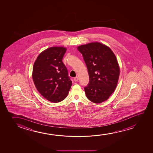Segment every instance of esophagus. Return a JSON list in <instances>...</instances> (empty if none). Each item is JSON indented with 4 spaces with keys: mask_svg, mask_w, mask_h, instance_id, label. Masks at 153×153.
Returning <instances> with one entry per match:
<instances>
[{
    "mask_svg": "<svg viewBox=\"0 0 153 153\" xmlns=\"http://www.w3.org/2000/svg\"><path fill=\"white\" fill-rule=\"evenodd\" d=\"M78 79H78V77L77 76H76V77L74 78V80L75 82H77Z\"/></svg>",
    "mask_w": 153,
    "mask_h": 153,
    "instance_id": "obj_1",
    "label": "esophagus"
}]
</instances>
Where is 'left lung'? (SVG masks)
I'll list each match as a JSON object with an SVG mask.
<instances>
[{
	"mask_svg": "<svg viewBox=\"0 0 153 153\" xmlns=\"http://www.w3.org/2000/svg\"><path fill=\"white\" fill-rule=\"evenodd\" d=\"M88 69L89 82L84 89L92 102L107 100L114 92L119 77L120 68L115 55L110 48L99 42L77 48Z\"/></svg>",
	"mask_w": 153,
	"mask_h": 153,
	"instance_id": "1",
	"label": "left lung"
}]
</instances>
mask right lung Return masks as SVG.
<instances>
[{
	"mask_svg": "<svg viewBox=\"0 0 153 153\" xmlns=\"http://www.w3.org/2000/svg\"><path fill=\"white\" fill-rule=\"evenodd\" d=\"M64 47H52L40 53L34 64L32 78L40 94L48 100L59 102L66 98L72 82L63 63Z\"/></svg>",
	"mask_w": 153,
	"mask_h": 153,
	"instance_id": "add662e5",
	"label": "right lung"
}]
</instances>
